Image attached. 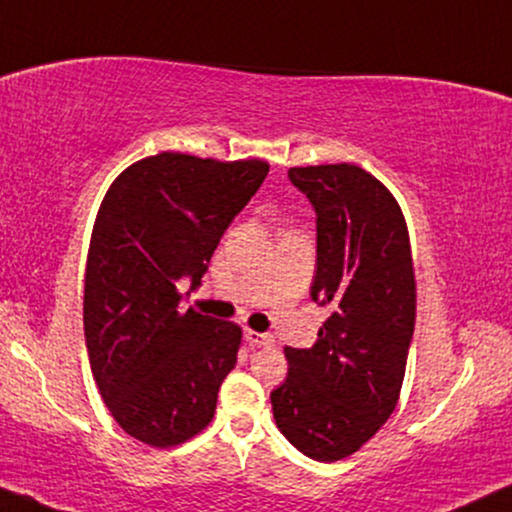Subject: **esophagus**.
<instances>
[{"label": "esophagus", "instance_id": "1", "mask_svg": "<svg viewBox=\"0 0 512 512\" xmlns=\"http://www.w3.org/2000/svg\"><path fill=\"white\" fill-rule=\"evenodd\" d=\"M244 340H247L249 345H256V347H272V345H275V338H272V335H265V333H258V331H244Z\"/></svg>", "mask_w": 512, "mask_h": 512}]
</instances>
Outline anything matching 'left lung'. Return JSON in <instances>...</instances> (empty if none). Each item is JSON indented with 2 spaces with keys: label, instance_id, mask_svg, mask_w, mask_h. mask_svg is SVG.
<instances>
[{
  "label": "left lung",
  "instance_id": "1",
  "mask_svg": "<svg viewBox=\"0 0 512 512\" xmlns=\"http://www.w3.org/2000/svg\"><path fill=\"white\" fill-rule=\"evenodd\" d=\"M289 179L317 212L310 296L331 317L310 349H284L272 415L307 457L338 461L382 429L401 394L417 300L410 237L394 195L361 167H291Z\"/></svg>",
  "mask_w": 512,
  "mask_h": 512
}]
</instances>
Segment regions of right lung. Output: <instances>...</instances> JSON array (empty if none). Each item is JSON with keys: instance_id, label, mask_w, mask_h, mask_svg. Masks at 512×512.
Listing matches in <instances>:
<instances>
[{"instance_id": "right-lung-1", "label": "right lung", "mask_w": 512, "mask_h": 512, "mask_svg": "<svg viewBox=\"0 0 512 512\" xmlns=\"http://www.w3.org/2000/svg\"><path fill=\"white\" fill-rule=\"evenodd\" d=\"M270 165L158 153L116 177L90 235L83 333L102 401L121 429L172 447L212 422L242 331L188 307L221 235Z\"/></svg>"}]
</instances>
